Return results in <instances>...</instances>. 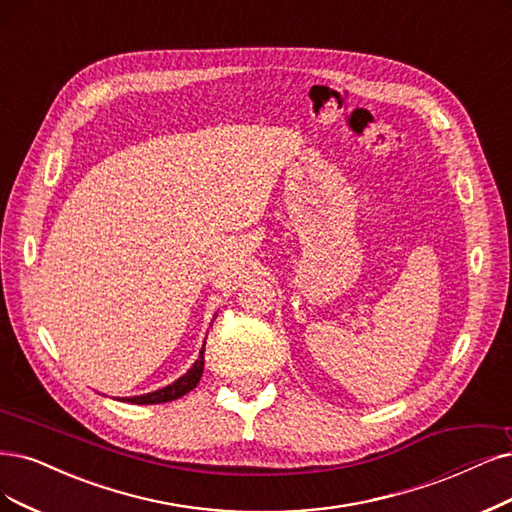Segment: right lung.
I'll list each match as a JSON object with an SVG mask.
<instances>
[{
	"label": "right lung",
	"mask_w": 512,
	"mask_h": 512,
	"mask_svg": "<svg viewBox=\"0 0 512 512\" xmlns=\"http://www.w3.org/2000/svg\"><path fill=\"white\" fill-rule=\"evenodd\" d=\"M202 371H204V348L200 352V358L194 363V367L189 369L183 377H179L175 384H170V386H166L162 390H156V392H149V394L130 396V399H126V401L132 403V405H158V403H168V401L181 399V396H185L189 390H194L198 386Z\"/></svg>",
	"instance_id": "add662e5"
}]
</instances>
